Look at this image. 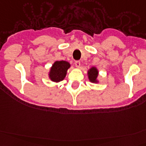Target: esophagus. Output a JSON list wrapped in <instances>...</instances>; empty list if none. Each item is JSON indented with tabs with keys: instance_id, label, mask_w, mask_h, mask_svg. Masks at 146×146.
Here are the masks:
<instances>
[{
	"instance_id": "1",
	"label": "esophagus",
	"mask_w": 146,
	"mask_h": 146,
	"mask_svg": "<svg viewBox=\"0 0 146 146\" xmlns=\"http://www.w3.org/2000/svg\"><path fill=\"white\" fill-rule=\"evenodd\" d=\"M75 65H76V68H79L81 65L80 61H76V62H75Z\"/></svg>"
}]
</instances>
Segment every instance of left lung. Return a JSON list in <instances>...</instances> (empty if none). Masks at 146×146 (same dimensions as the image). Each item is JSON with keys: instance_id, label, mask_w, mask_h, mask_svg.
<instances>
[{"instance_id": "left-lung-1", "label": "left lung", "mask_w": 146, "mask_h": 146, "mask_svg": "<svg viewBox=\"0 0 146 146\" xmlns=\"http://www.w3.org/2000/svg\"><path fill=\"white\" fill-rule=\"evenodd\" d=\"M88 78L89 80L92 83H98V70L96 68L92 67L88 70Z\"/></svg>"}]
</instances>
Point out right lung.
Here are the masks:
<instances>
[{
	"label": "right lung",
	"mask_w": 146,
	"mask_h": 146,
	"mask_svg": "<svg viewBox=\"0 0 146 146\" xmlns=\"http://www.w3.org/2000/svg\"><path fill=\"white\" fill-rule=\"evenodd\" d=\"M70 67L69 62L66 61H56L53 64L49 72V78L52 82H59L66 76L67 71Z\"/></svg>",
	"instance_id": "right-lung-1"
}]
</instances>
